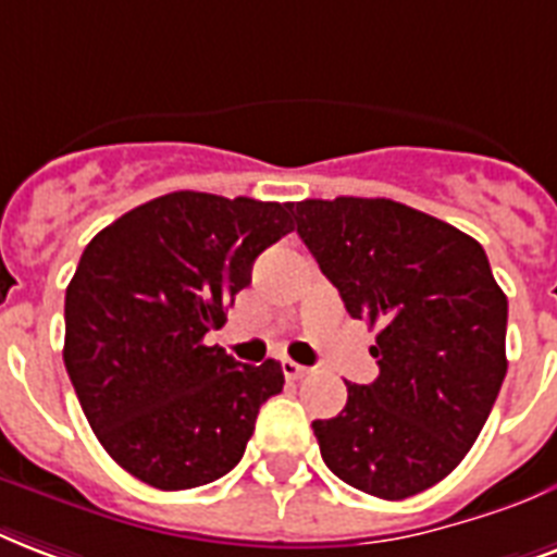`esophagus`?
<instances>
[{
	"label": "esophagus",
	"instance_id": "1",
	"mask_svg": "<svg viewBox=\"0 0 557 557\" xmlns=\"http://www.w3.org/2000/svg\"><path fill=\"white\" fill-rule=\"evenodd\" d=\"M310 369L308 366H299V363H293V360H284V377H290V381H299V377H305Z\"/></svg>",
	"mask_w": 557,
	"mask_h": 557
}]
</instances>
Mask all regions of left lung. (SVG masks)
<instances>
[{
  "mask_svg": "<svg viewBox=\"0 0 557 557\" xmlns=\"http://www.w3.org/2000/svg\"><path fill=\"white\" fill-rule=\"evenodd\" d=\"M290 211L348 313L377 327L381 374L346 383L343 412L313 421L322 459L372 497L433 488L473 447L508 369V299L485 249L383 197L301 200Z\"/></svg>",
  "mask_w": 557,
  "mask_h": 557,
  "instance_id": "8db88e82",
  "label": "left lung"
}]
</instances>
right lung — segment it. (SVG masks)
Instances as JSON below:
<instances>
[{
  "instance_id": "add662e5",
  "label": "right lung",
  "mask_w": 557,
  "mask_h": 557,
  "mask_svg": "<svg viewBox=\"0 0 557 557\" xmlns=\"http://www.w3.org/2000/svg\"><path fill=\"white\" fill-rule=\"evenodd\" d=\"M290 230V202L174 191L86 244L66 287L63 363L103 450L136 480L185 491L240 462L282 363L240 366L206 334Z\"/></svg>"
}]
</instances>
